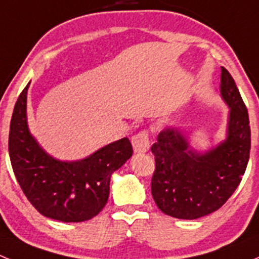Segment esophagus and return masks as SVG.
I'll use <instances>...</instances> for the list:
<instances>
[{
	"instance_id": "esophagus-1",
	"label": "esophagus",
	"mask_w": 259,
	"mask_h": 259,
	"mask_svg": "<svg viewBox=\"0 0 259 259\" xmlns=\"http://www.w3.org/2000/svg\"><path fill=\"white\" fill-rule=\"evenodd\" d=\"M132 146L136 153H146L149 149L148 131L143 130L132 137Z\"/></svg>"
}]
</instances>
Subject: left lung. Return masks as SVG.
Returning <instances> with one entry per match:
<instances>
[{
    "mask_svg": "<svg viewBox=\"0 0 259 259\" xmlns=\"http://www.w3.org/2000/svg\"><path fill=\"white\" fill-rule=\"evenodd\" d=\"M221 96L229 113L227 136L220 145L199 152L180 130L167 127L151 147L156 161L152 197L164 214L180 220L203 217L221 208L241 183L249 159V118L236 82L225 67Z\"/></svg>",
    "mask_w": 259,
    "mask_h": 259,
    "instance_id": "obj_1",
    "label": "left lung"
}]
</instances>
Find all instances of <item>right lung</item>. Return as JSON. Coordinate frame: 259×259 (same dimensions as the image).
Instances as JSON below:
<instances>
[{
	"mask_svg": "<svg viewBox=\"0 0 259 259\" xmlns=\"http://www.w3.org/2000/svg\"><path fill=\"white\" fill-rule=\"evenodd\" d=\"M30 83L21 92L11 118L9 152L13 173L42 215L62 222L89 221L107 203L112 173L131 158L132 145L124 137L78 161L53 158L28 130Z\"/></svg>",
	"mask_w": 259,
	"mask_h": 259,
	"instance_id": "add662e5",
	"label": "right lung"
}]
</instances>
